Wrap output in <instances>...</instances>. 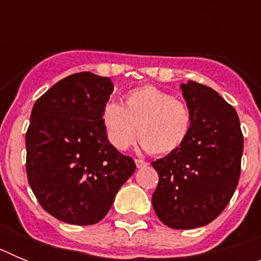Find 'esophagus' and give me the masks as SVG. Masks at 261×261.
<instances>
[{
	"mask_svg": "<svg viewBox=\"0 0 261 261\" xmlns=\"http://www.w3.org/2000/svg\"><path fill=\"white\" fill-rule=\"evenodd\" d=\"M136 166H137L138 168L145 167V166H147V162H146V161H144V159L137 158V159H136Z\"/></svg>",
	"mask_w": 261,
	"mask_h": 261,
	"instance_id": "34e87169",
	"label": "esophagus"
}]
</instances>
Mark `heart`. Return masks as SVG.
Returning <instances> with one entry per match:
<instances>
[{"label": "heart", "mask_w": 261, "mask_h": 261, "mask_svg": "<svg viewBox=\"0 0 261 261\" xmlns=\"http://www.w3.org/2000/svg\"><path fill=\"white\" fill-rule=\"evenodd\" d=\"M108 141L117 150H126L136 135L144 149L156 155L172 153L181 146L192 129L193 116L186 102L155 86L129 91L125 106L108 103L103 111Z\"/></svg>", "instance_id": "heart-1"}]
</instances>
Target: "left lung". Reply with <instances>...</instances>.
<instances>
[{"mask_svg": "<svg viewBox=\"0 0 261 261\" xmlns=\"http://www.w3.org/2000/svg\"><path fill=\"white\" fill-rule=\"evenodd\" d=\"M193 123L183 145L151 162L159 181L151 202L166 226L208 225L223 212L241 176L243 135L232 106L205 85H181Z\"/></svg>", "mask_w": 261, "mask_h": 261, "instance_id": "obj_1", "label": "left lung"}]
</instances>
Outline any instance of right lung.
<instances>
[{"mask_svg": "<svg viewBox=\"0 0 261 261\" xmlns=\"http://www.w3.org/2000/svg\"><path fill=\"white\" fill-rule=\"evenodd\" d=\"M112 90L108 77L82 71L53 85L32 108L27 179L41 208L62 222L102 221L136 170L107 138L103 111Z\"/></svg>", "mask_w": 261, "mask_h": 261, "instance_id": "right-lung-1", "label": "right lung"}]
</instances>
